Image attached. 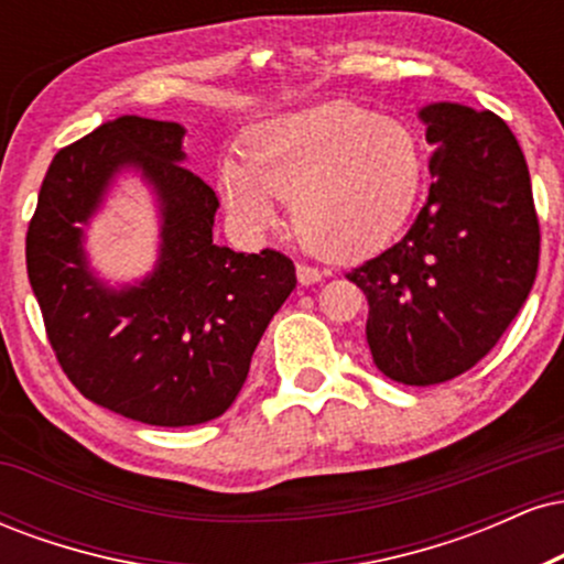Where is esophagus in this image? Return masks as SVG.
<instances>
[{
    "label": "esophagus",
    "instance_id": "esophagus-1",
    "mask_svg": "<svg viewBox=\"0 0 564 564\" xmlns=\"http://www.w3.org/2000/svg\"><path fill=\"white\" fill-rule=\"evenodd\" d=\"M323 275H326V270L315 268V264H307V262L296 264V278H300L302 286H310V283H318Z\"/></svg>",
    "mask_w": 564,
    "mask_h": 564
}]
</instances>
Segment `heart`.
I'll list each match as a JSON object with an SVG mask.
<instances>
[{
    "instance_id": "b5f03b06",
    "label": "heart",
    "mask_w": 564,
    "mask_h": 564,
    "mask_svg": "<svg viewBox=\"0 0 564 564\" xmlns=\"http://www.w3.org/2000/svg\"><path fill=\"white\" fill-rule=\"evenodd\" d=\"M422 174V148L405 124L326 102L251 129L246 161L225 159L217 185L249 228L273 223L281 198H291L304 243L360 257L405 223Z\"/></svg>"
}]
</instances>
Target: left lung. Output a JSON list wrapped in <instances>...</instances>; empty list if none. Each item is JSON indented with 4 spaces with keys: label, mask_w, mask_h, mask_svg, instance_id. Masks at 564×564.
Wrapping results in <instances>:
<instances>
[{
    "label": "left lung",
    "mask_w": 564,
    "mask_h": 564,
    "mask_svg": "<svg viewBox=\"0 0 564 564\" xmlns=\"http://www.w3.org/2000/svg\"><path fill=\"white\" fill-rule=\"evenodd\" d=\"M432 185L398 243L347 273L366 294L373 364L400 384L462 377L496 347L539 273L530 172L494 111L435 102L422 113Z\"/></svg>",
    "instance_id": "obj_1"
}]
</instances>
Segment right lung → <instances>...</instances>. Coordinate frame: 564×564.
Listing matches in <instances>:
<instances>
[{"mask_svg":"<svg viewBox=\"0 0 564 564\" xmlns=\"http://www.w3.org/2000/svg\"><path fill=\"white\" fill-rule=\"evenodd\" d=\"M183 134L174 121L121 116L61 148L25 232L29 281L63 373L87 400L151 426L223 416L296 286L281 251L215 243L217 193L183 166ZM124 165L160 193L162 257L140 288L111 292L88 273L75 223Z\"/></svg>","mask_w":564,"mask_h":564,"instance_id":"right-lung-1","label":"right lung"}]
</instances>
